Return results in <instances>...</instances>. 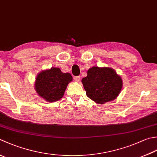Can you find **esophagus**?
Returning <instances> with one entry per match:
<instances>
[{
  "label": "esophagus",
  "mask_w": 157,
  "mask_h": 157,
  "mask_svg": "<svg viewBox=\"0 0 157 157\" xmlns=\"http://www.w3.org/2000/svg\"><path fill=\"white\" fill-rule=\"evenodd\" d=\"M74 80L77 82H79V80H80V76H75L74 77Z\"/></svg>",
  "instance_id": "34e87169"
}]
</instances>
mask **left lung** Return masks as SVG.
I'll return each mask as SVG.
<instances>
[{
    "mask_svg": "<svg viewBox=\"0 0 157 157\" xmlns=\"http://www.w3.org/2000/svg\"><path fill=\"white\" fill-rule=\"evenodd\" d=\"M82 82L87 97L101 104L115 99L122 87L121 77L114 70L107 67H92Z\"/></svg>",
    "mask_w": 157,
    "mask_h": 157,
    "instance_id": "1",
    "label": "left lung"
}]
</instances>
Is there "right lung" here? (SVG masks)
I'll return each instance as SVG.
<instances>
[{
    "label": "right lung",
    "instance_id": "obj_1",
    "mask_svg": "<svg viewBox=\"0 0 157 157\" xmlns=\"http://www.w3.org/2000/svg\"><path fill=\"white\" fill-rule=\"evenodd\" d=\"M71 81H72L71 74L64 73L59 68L53 67L39 73L36 78L35 89L43 99L54 102L63 97Z\"/></svg>",
    "mask_w": 157,
    "mask_h": 157
}]
</instances>
